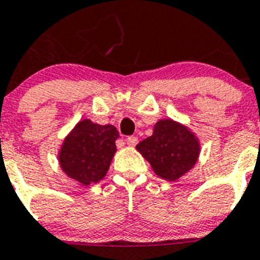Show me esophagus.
Returning a JSON list of instances; mask_svg holds the SVG:
<instances>
[{
    "instance_id": "1",
    "label": "esophagus",
    "mask_w": 260,
    "mask_h": 260,
    "mask_svg": "<svg viewBox=\"0 0 260 260\" xmlns=\"http://www.w3.org/2000/svg\"><path fill=\"white\" fill-rule=\"evenodd\" d=\"M137 143H139V139H137V137L129 136V137H128V139H127V145H128V146H135Z\"/></svg>"
}]
</instances>
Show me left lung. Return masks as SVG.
<instances>
[{"mask_svg":"<svg viewBox=\"0 0 260 260\" xmlns=\"http://www.w3.org/2000/svg\"><path fill=\"white\" fill-rule=\"evenodd\" d=\"M137 152L162 179L175 182L196 165L200 141L187 125L173 119L154 124L153 135L136 145Z\"/></svg>","mask_w":260,"mask_h":260,"instance_id":"obj_1","label":"left lung"}]
</instances>
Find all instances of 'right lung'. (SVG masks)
Here are the masks:
<instances>
[{
	"instance_id": "add662e5",
	"label": "right lung",
	"mask_w": 260,
	"mask_h": 260,
	"mask_svg": "<svg viewBox=\"0 0 260 260\" xmlns=\"http://www.w3.org/2000/svg\"><path fill=\"white\" fill-rule=\"evenodd\" d=\"M119 132L111 124L101 125L82 119L65 136L58 150V164L65 175L82 186L106 177L116 153Z\"/></svg>"
}]
</instances>
